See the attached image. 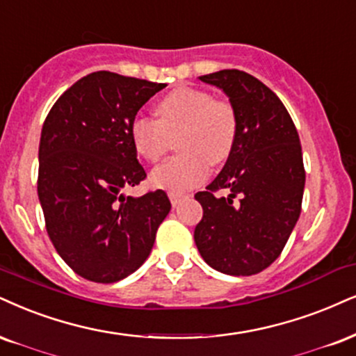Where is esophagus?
I'll return each instance as SVG.
<instances>
[{
    "label": "esophagus",
    "mask_w": 356,
    "mask_h": 356,
    "mask_svg": "<svg viewBox=\"0 0 356 356\" xmlns=\"http://www.w3.org/2000/svg\"><path fill=\"white\" fill-rule=\"evenodd\" d=\"M168 196H170V201H171V204H173V206H178L183 200L186 198V196L181 195V193H170Z\"/></svg>",
    "instance_id": "34e87169"
}]
</instances>
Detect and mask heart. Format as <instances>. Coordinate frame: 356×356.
Returning a JSON list of instances; mask_svg holds the SVG:
<instances>
[{
	"instance_id": "b5f03b06",
	"label": "heart",
	"mask_w": 356,
	"mask_h": 356,
	"mask_svg": "<svg viewBox=\"0 0 356 356\" xmlns=\"http://www.w3.org/2000/svg\"><path fill=\"white\" fill-rule=\"evenodd\" d=\"M158 120L137 115L130 124V138L143 160L155 163L178 138V155L152 171V183L161 190L183 193L208 177L209 165L225 163L238 137V113L226 99L208 90L178 87L158 100Z\"/></svg>"
}]
</instances>
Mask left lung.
<instances>
[{
  "label": "left lung",
  "mask_w": 356,
  "mask_h": 356,
  "mask_svg": "<svg viewBox=\"0 0 356 356\" xmlns=\"http://www.w3.org/2000/svg\"><path fill=\"white\" fill-rule=\"evenodd\" d=\"M200 81L225 90L238 113V137L221 173L198 191L203 218L195 227L201 257L229 275H252L282 252L300 216L305 186L299 134L269 87L238 69ZM230 191L227 199L216 193Z\"/></svg>",
  "instance_id": "1"
}]
</instances>
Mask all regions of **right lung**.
<instances>
[{"label":"right lung","instance_id":"obj_1","mask_svg":"<svg viewBox=\"0 0 356 356\" xmlns=\"http://www.w3.org/2000/svg\"><path fill=\"white\" fill-rule=\"evenodd\" d=\"M166 84L99 71L56 100L39 142L38 196L57 254L76 274L112 284L150 256L170 213L163 190H122L147 178L130 138L142 105Z\"/></svg>","mask_w":356,"mask_h":356}]
</instances>
